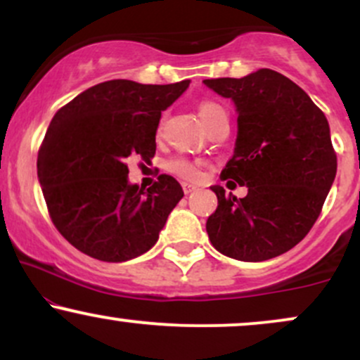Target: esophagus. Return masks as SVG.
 Wrapping results in <instances>:
<instances>
[{
    "instance_id": "34e87169",
    "label": "esophagus",
    "mask_w": 360,
    "mask_h": 360,
    "mask_svg": "<svg viewBox=\"0 0 360 360\" xmlns=\"http://www.w3.org/2000/svg\"><path fill=\"white\" fill-rule=\"evenodd\" d=\"M183 189H184L186 194H189V193L196 191L198 186H194V184H191V183H183Z\"/></svg>"
}]
</instances>
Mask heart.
I'll return each instance as SVG.
<instances>
[{
    "mask_svg": "<svg viewBox=\"0 0 360 360\" xmlns=\"http://www.w3.org/2000/svg\"><path fill=\"white\" fill-rule=\"evenodd\" d=\"M221 105L214 101H201L198 105V115H200L201 122L206 123L212 120L218 111H221ZM166 169L171 174H176L183 179H196L198 174H200V169H198V162H194L191 159H186V157H174V159L167 160Z\"/></svg>",
    "mask_w": 360,
    "mask_h": 360,
    "instance_id": "obj_1",
    "label": "heart"
}]
</instances>
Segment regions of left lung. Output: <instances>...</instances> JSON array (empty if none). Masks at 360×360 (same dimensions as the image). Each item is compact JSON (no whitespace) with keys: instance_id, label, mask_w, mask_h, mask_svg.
Masks as SVG:
<instances>
[{"instance_id":"obj_1","label":"left lung","mask_w":360,"mask_h":360,"mask_svg":"<svg viewBox=\"0 0 360 360\" xmlns=\"http://www.w3.org/2000/svg\"><path fill=\"white\" fill-rule=\"evenodd\" d=\"M235 103L237 140L221 179L247 186L225 196L206 221L210 242L226 257L260 262L284 254L311 230L337 174L330 127L311 98L272 69L203 81Z\"/></svg>"}]
</instances>
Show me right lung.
<instances>
[{"instance_id":"obj_1","label":"right lung","mask_w":360,"mask_h":360,"mask_svg":"<svg viewBox=\"0 0 360 360\" xmlns=\"http://www.w3.org/2000/svg\"><path fill=\"white\" fill-rule=\"evenodd\" d=\"M188 86V79L106 81L53 115L37 174L53 225L82 254L125 262L155 245L183 188L167 174L148 189L130 184L125 160L131 154L154 157L160 115Z\"/></svg>"}]
</instances>
